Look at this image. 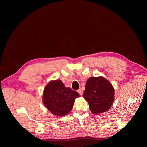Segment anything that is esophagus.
Returning a JSON list of instances; mask_svg holds the SVG:
<instances>
[{"mask_svg":"<svg viewBox=\"0 0 147 147\" xmlns=\"http://www.w3.org/2000/svg\"><path fill=\"white\" fill-rule=\"evenodd\" d=\"M77 92H78V94L80 95V96H82L83 94V91H82V90H81V89H79V90L77 91Z\"/></svg>","mask_w":147,"mask_h":147,"instance_id":"34e87169","label":"esophagus"}]
</instances>
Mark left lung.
Instances as JSON below:
<instances>
[{
  "label": "left lung",
  "mask_w": 147,
  "mask_h": 147,
  "mask_svg": "<svg viewBox=\"0 0 147 147\" xmlns=\"http://www.w3.org/2000/svg\"><path fill=\"white\" fill-rule=\"evenodd\" d=\"M83 97L92 113H104L110 109L114 101V89L104 77H90L86 83Z\"/></svg>",
  "instance_id": "left-lung-1"
}]
</instances>
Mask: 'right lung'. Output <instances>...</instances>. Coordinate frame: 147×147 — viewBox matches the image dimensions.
<instances>
[{"mask_svg":"<svg viewBox=\"0 0 147 147\" xmlns=\"http://www.w3.org/2000/svg\"><path fill=\"white\" fill-rule=\"evenodd\" d=\"M79 96L78 93L70 88L65 87L62 81L55 80L44 89L43 102L53 115L63 117L70 112L75 99Z\"/></svg>","mask_w":147,"mask_h":147,"instance_id":"right-lung-1","label":"right lung"}]
</instances>
